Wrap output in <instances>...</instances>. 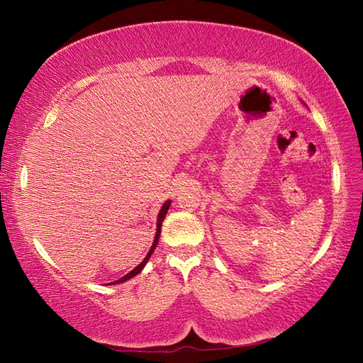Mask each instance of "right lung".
Returning <instances> with one entry per match:
<instances>
[{
    "label": "right lung",
    "instance_id": "right-lung-1",
    "mask_svg": "<svg viewBox=\"0 0 363 363\" xmlns=\"http://www.w3.org/2000/svg\"><path fill=\"white\" fill-rule=\"evenodd\" d=\"M169 204H172V201H165L164 204H162V207H160V211H159V215H157V229H156V235H154V242H152V246H151V250L148 251V254H146V257L140 262V264H138L134 269H130V272L126 274V276H123V277H120L118 281H115V282H112V285L113 284H121V282H125V281H129L130 277H134V276H137L138 273L142 272V269L145 268V265H146V262L150 260V257H151V254L154 252V250H156V246H157V243H159V237H160V229H162V221L165 220V215H167V212H168V209H169ZM109 285V284H107Z\"/></svg>",
    "mask_w": 363,
    "mask_h": 363
}]
</instances>
